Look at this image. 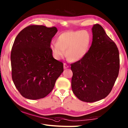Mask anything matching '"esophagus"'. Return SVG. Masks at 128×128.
<instances>
[{
	"label": "esophagus",
	"instance_id": "obj_1",
	"mask_svg": "<svg viewBox=\"0 0 128 128\" xmlns=\"http://www.w3.org/2000/svg\"><path fill=\"white\" fill-rule=\"evenodd\" d=\"M69 68V66H68L66 64L64 63V69H66V68Z\"/></svg>",
	"mask_w": 128,
	"mask_h": 128
}]
</instances>
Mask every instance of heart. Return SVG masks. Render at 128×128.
Instances as JSON below:
<instances>
[{
    "label": "heart",
    "instance_id": "b5f03b06",
    "mask_svg": "<svg viewBox=\"0 0 128 128\" xmlns=\"http://www.w3.org/2000/svg\"><path fill=\"white\" fill-rule=\"evenodd\" d=\"M90 42V35L86 30L66 32L58 36L56 43H51L50 48L56 60L63 58L66 51V56L69 61L77 62L87 53Z\"/></svg>",
    "mask_w": 128,
    "mask_h": 128
}]
</instances>
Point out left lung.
I'll list each match as a JSON object with an SVG mask.
<instances>
[{"label": "left lung", "mask_w": 128, "mask_h": 128, "mask_svg": "<svg viewBox=\"0 0 128 128\" xmlns=\"http://www.w3.org/2000/svg\"><path fill=\"white\" fill-rule=\"evenodd\" d=\"M92 42L88 52L71 66L72 88L80 100L94 102L106 98L111 92L120 69L116 44L101 25L92 28Z\"/></svg>", "instance_id": "1"}]
</instances>
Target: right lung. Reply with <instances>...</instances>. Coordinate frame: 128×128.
<instances>
[{
	"label": "right lung",
	"instance_id": "add662e5",
	"mask_svg": "<svg viewBox=\"0 0 128 128\" xmlns=\"http://www.w3.org/2000/svg\"><path fill=\"white\" fill-rule=\"evenodd\" d=\"M56 27L32 25L18 34L13 44L12 78L25 98H44L63 72V64L53 58L50 45L57 33Z\"/></svg>",
	"mask_w": 128,
	"mask_h": 128
}]
</instances>
